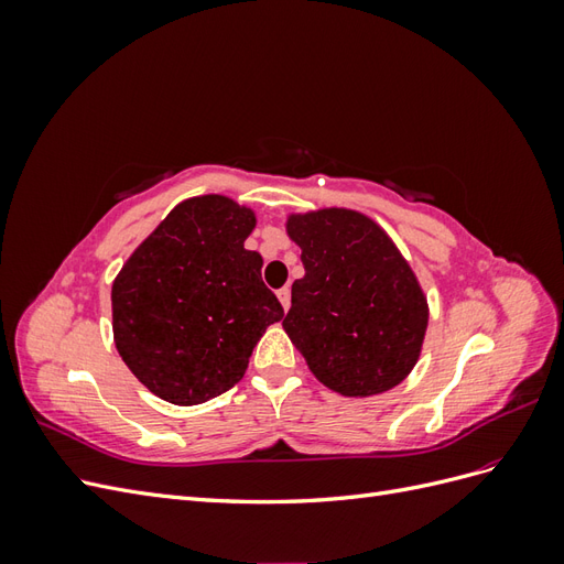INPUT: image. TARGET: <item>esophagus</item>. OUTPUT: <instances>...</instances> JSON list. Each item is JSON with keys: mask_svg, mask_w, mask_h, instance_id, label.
I'll return each instance as SVG.
<instances>
[{"mask_svg": "<svg viewBox=\"0 0 564 564\" xmlns=\"http://www.w3.org/2000/svg\"><path fill=\"white\" fill-rule=\"evenodd\" d=\"M278 299H280V303H282V308L289 311V305H292V289H289V286L278 289Z\"/></svg>", "mask_w": 564, "mask_h": 564, "instance_id": "34e87169", "label": "esophagus"}]
</instances>
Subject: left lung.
<instances>
[{"label":"left lung","mask_w":564,"mask_h":564,"mask_svg":"<svg viewBox=\"0 0 564 564\" xmlns=\"http://www.w3.org/2000/svg\"><path fill=\"white\" fill-rule=\"evenodd\" d=\"M305 275L282 327L315 379L346 398L379 395L414 369L429 301L412 265L369 216L317 209L286 218Z\"/></svg>","instance_id":"8db88e82"}]
</instances>
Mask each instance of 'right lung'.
<instances>
[{
  "mask_svg": "<svg viewBox=\"0 0 564 564\" xmlns=\"http://www.w3.org/2000/svg\"><path fill=\"white\" fill-rule=\"evenodd\" d=\"M256 214L226 195L191 197L135 247L112 282V334L124 365L158 398L191 406L245 377L251 350L282 319L245 249Z\"/></svg>",
  "mask_w": 564,
  "mask_h": 564,
  "instance_id": "add662e5",
  "label": "right lung"
}]
</instances>
